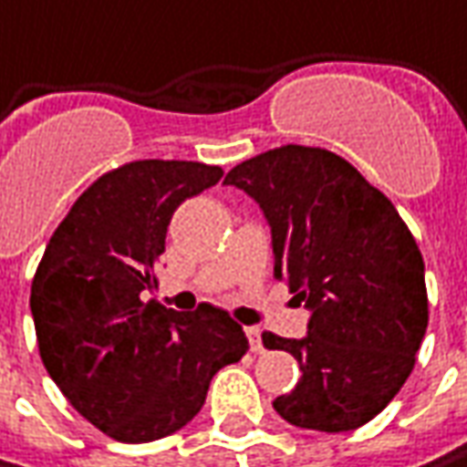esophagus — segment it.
I'll use <instances>...</instances> for the list:
<instances>
[{
	"label": "esophagus",
	"instance_id": "34e87169",
	"mask_svg": "<svg viewBox=\"0 0 467 467\" xmlns=\"http://www.w3.org/2000/svg\"><path fill=\"white\" fill-rule=\"evenodd\" d=\"M247 338H250V344H253V352H263L261 327H247Z\"/></svg>",
	"mask_w": 467,
	"mask_h": 467
}]
</instances>
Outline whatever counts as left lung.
Wrapping results in <instances>:
<instances>
[{"label": "left lung", "instance_id": "obj_1", "mask_svg": "<svg viewBox=\"0 0 467 467\" xmlns=\"http://www.w3.org/2000/svg\"><path fill=\"white\" fill-rule=\"evenodd\" d=\"M271 225L274 276L312 312L304 338L263 333L301 366L274 409L296 428L344 433L371 422L409 379L428 330L422 253L392 202L349 161L285 145L225 174Z\"/></svg>", "mask_w": 467, "mask_h": 467}]
</instances>
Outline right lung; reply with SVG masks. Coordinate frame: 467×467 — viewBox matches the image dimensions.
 <instances>
[{
    "label": "right lung",
    "instance_id": "add662e5",
    "mask_svg": "<svg viewBox=\"0 0 467 467\" xmlns=\"http://www.w3.org/2000/svg\"><path fill=\"white\" fill-rule=\"evenodd\" d=\"M220 177V166L196 161L123 163L72 204L36 265L39 358L64 398L115 441L185 428L212 377L250 349L242 325L212 304L188 315L145 301L174 209Z\"/></svg>",
    "mask_w": 467,
    "mask_h": 467
}]
</instances>
